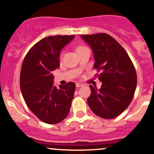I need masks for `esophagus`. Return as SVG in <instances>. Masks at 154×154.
I'll list each match as a JSON object with an SVG mask.
<instances>
[{
	"label": "esophagus",
	"mask_w": 154,
	"mask_h": 154,
	"mask_svg": "<svg viewBox=\"0 0 154 154\" xmlns=\"http://www.w3.org/2000/svg\"><path fill=\"white\" fill-rule=\"evenodd\" d=\"M76 86L77 87H81V86H83V84L81 83H76Z\"/></svg>",
	"instance_id": "1"
}]
</instances>
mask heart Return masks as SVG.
Returning <instances> with one entry per match:
<instances>
[{
  "instance_id": "1",
  "label": "heart",
  "mask_w": 154,
  "mask_h": 154,
  "mask_svg": "<svg viewBox=\"0 0 154 154\" xmlns=\"http://www.w3.org/2000/svg\"><path fill=\"white\" fill-rule=\"evenodd\" d=\"M85 47H83V46H80V47H78L77 48V51H79V50H80V49H82V48H84Z\"/></svg>"
}]
</instances>
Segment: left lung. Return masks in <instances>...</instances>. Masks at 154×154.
<instances>
[{"label": "left lung", "mask_w": 154, "mask_h": 154, "mask_svg": "<svg viewBox=\"0 0 154 154\" xmlns=\"http://www.w3.org/2000/svg\"><path fill=\"white\" fill-rule=\"evenodd\" d=\"M81 38L91 48L94 68L100 71L97 77L102 82L100 88L89 86L88 106L99 117L114 119L131 103L137 84L136 70L125 50L108 34L81 35Z\"/></svg>", "instance_id": "1"}]
</instances>
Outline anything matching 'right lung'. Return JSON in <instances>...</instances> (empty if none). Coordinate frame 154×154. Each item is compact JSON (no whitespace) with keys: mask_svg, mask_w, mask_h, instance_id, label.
<instances>
[{"mask_svg":"<svg viewBox=\"0 0 154 154\" xmlns=\"http://www.w3.org/2000/svg\"><path fill=\"white\" fill-rule=\"evenodd\" d=\"M74 35H54L42 38L28 51L20 75L21 94L28 108L45 123L64 120L71 108L75 83L54 85L52 71L60 67L61 50Z\"/></svg>","mask_w":154,"mask_h":154,"instance_id":"1","label":"right lung"}]
</instances>
